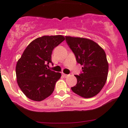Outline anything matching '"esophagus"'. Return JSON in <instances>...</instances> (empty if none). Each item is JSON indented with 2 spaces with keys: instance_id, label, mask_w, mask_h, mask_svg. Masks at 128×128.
<instances>
[{
  "instance_id": "obj_1",
  "label": "esophagus",
  "mask_w": 128,
  "mask_h": 128,
  "mask_svg": "<svg viewBox=\"0 0 128 128\" xmlns=\"http://www.w3.org/2000/svg\"><path fill=\"white\" fill-rule=\"evenodd\" d=\"M62 76H63V77H68V76H69V74H64V73H62Z\"/></svg>"
}]
</instances>
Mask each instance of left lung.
<instances>
[{
	"instance_id": "8db88e82",
	"label": "left lung",
	"mask_w": 128,
	"mask_h": 128,
	"mask_svg": "<svg viewBox=\"0 0 128 128\" xmlns=\"http://www.w3.org/2000/svg\"><path fill=\"white\" fill-rule=\"evenodd\" d=\"M66 41L77 62L83 66L80 74L75 75L77 82L72 90L86 98L95 96L104 87L108 76L105 52L97 43L87 38L66 36Z\"/></svg>"
}]
</instances>
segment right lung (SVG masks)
<instances>
[{
	"instance_id": "add662e5",
	"label": "right lung",
	"mask_w": 128,
	"mask_h": 128,
	"mask_svg": "<svg viewBox=\"0 0 128 128\" xmlns=\"http://www.w3.org/2000/svg\"><path fill=\"white\" fill-rule=\"evenodd\" d=\"M65 40L63 36H43L29 44L16 66L17 83L32 100L42 101L52 94L61 74L48 69L52 50Z\"/></svg>"
}]
</instances>
